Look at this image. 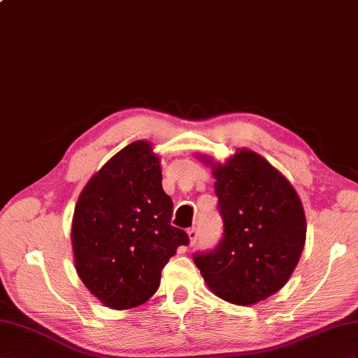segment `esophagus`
<instances>
[{
  "instance_id": "34e87169",
  "label": "esophagus",
  "mask_w": 358,
  "mask_h": 358,
  "mask_svg": "<svg viewBox=\"0 0 358 358\" xmlns=\"http://www.w3.org/2000/svg\"><path fill=\"white\" fill-rule=\"evenodd\" d=\"M188 237H189V243L191 245H196V241H197V237H199V229L197 228H189L188 229Z\"/></svg>"
}]
</instances>
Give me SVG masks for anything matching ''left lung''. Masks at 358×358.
Wrapping results in <instances>:
<instances>
[{
  "instance_id": "obj_1",
  "label": "left lung",
  "mask_w": 358,
  "mask_h": 358,
  "mask_svg": "<svg viewBox=\"0 0 358 358\" xmlns=\"http://www.w3.org/2000/svg\"><path fill=\"white\" fill-rule=\"evenodd\" d=\"M223 234L193 259L219 298L252 305L289 281L305 243V215L292 184L264 158L238 150L214 167Z\"/></svg>"
}]
</instances>
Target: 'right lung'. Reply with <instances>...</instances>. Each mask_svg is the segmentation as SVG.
Masks as SVG:
<instances>
[{
    "label": "right lung",
    "instance_id": "right-lung-1",
    "mask_svg": "<svg viewBox=\"0 0 358 358\" xmlns=\"http://www.w3.org/2000/svg\"><path fill=\"white\" fill-rule=\"evenodd\" d=\"M171 217L173 200L147 141L124 147L88 182L73 219L74 259L83 284L106 307L134 308L158 290L165 264L189 245Z\"/></svg>",
    "mask_w": 358,
    "mask_h": 358
}]
</instances>
